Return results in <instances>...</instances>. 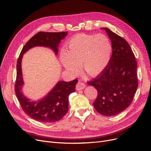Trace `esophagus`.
<instances>
[{
  "label": "esophagus",
  "instance_id": "esophagus-1",
  "mask_svg": "<svg viewBox=\"0 0 151 151\" xmlns=\"http://www.w3.org/2000/svg\"><path fill=\"white\" fill-rule=\"evenodd\" d=\"M86 88V85H85L84 83H83L81 81H79L77 84H76V89L78 91H80L82 90L83 89H84Z\"/></svg>",
  "mask_w": 151,
  "mask_h": 151
}]
</instances>
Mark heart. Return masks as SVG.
Here are the masks:
<instances>
[{
    "mask_svg": "<svg viewBox=\"0 0 151 151\" xmlns=\"http://www.w3.org/2000/svg\"><path fill=\"white\" fill-rule=\"evenodd\" d=\"M112 52V44L105 35L78 34L67 42L66 51L61 52L60 62L71 73H79L80 65L84 73L96 76L107 66Z\"/></svg>",
    "mask_w": 151,
    "mask_h": 151,
    "instance_id": "1",
    "label": "heart"
}]
</instances>
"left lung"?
<instances>
[{"instance_id": "left-lung-1", "label": "left lung", "mask_w": 151, "mask_h": 151, "mask_svg": "<svg viewBox=\"0 0 151 151\" xmlns=\"http://www.w3.org/2000/svg\"><path fill=\"white\" fill-rule=\"evenodd\" d=\"M102 29L112 43V56L106 68L88 84L97 91L93 102L97 112L110 116L121 113L132 104L138 86L137 62L125 39L109 28Z\"/></svg>"}]
</instances>
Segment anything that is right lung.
I'll return each instance as SVG.
<instances>
[{
  "label": "right lung",
  "instance_id": "1",
  "mask_svg": "<svg viewBox=\"0 0 151 151\" xmlns=\"http://www.w3.org/2000/svg\"><path fill=\"white\" fill-rule=\"evenodd\" d=\"M67 34V31L39 32L26 43L18 58L15 84V94L24 112L37 121L43 123L55 122L61 120L66 115L68 110V97L71 93L75 91L78 80L75 79L70 82L59 81L43 99L32 102L24 96L22 92L23 85L22 72L23 55L28 50L35 46L50 47L57 54L58 44Z\"/></svg>",
  "mask_w": 151,
  "mask_h": 151
}]
</instances>
